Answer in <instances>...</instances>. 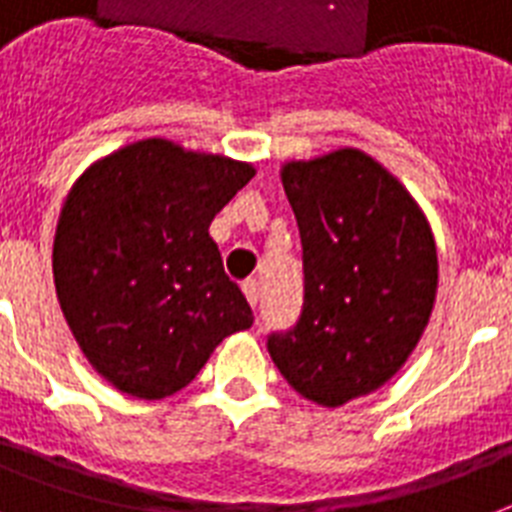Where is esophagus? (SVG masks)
<instances>
[{
	"mask_svg": "<svg viewBox=\"0 0 512 512\" xmlns=\"http://www.w3.org/2000/svg\"><path fill=\"white\" fill-rule=\"evenodd\" d=\"M241 289H244V295H247L249 305H252V308H257V303H260V281L247 279L244 284H241Z\"/></svg>",
	"mask_w": 512,
	"mask_h": 512,
	"instance_id": "obj_1",
	"label": "esophagus"
}]
</instances>
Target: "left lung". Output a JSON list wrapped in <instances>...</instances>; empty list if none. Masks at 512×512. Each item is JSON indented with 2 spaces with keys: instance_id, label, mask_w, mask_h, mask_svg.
<instances>
[{
  "instance_id": "1",
  "label": "left lung",
  "mask_w": 512,
  "mask_h": 512,
  "mask_svg": "<svg viewBox=\"0 0 512 512\" xmlns=\"http://www.w3.org/2000/svg\"><path fill=\"white\" fill-rule=\"evenodd\" d=\"M281 183L303 241V313L268 335L284 380L321 406L366 396L404 366L436 303L430 225L372 156L340 148L287 162Z\"/></svg>"
}]
</instances>
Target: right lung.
Returning <instances> with one entry per match:
<instances>
[{"mask_svg":"<svg viewBox=\"0 0 512 512\" xmlns=\"http://www.w3.org/2000/svg\"><path fill=\"white\" fill-rule=\"evenodd\" d=\"M255 177L228 156L148 138L84 172L60 209L52 273L60 308L95 372L159 401L201 372L252 308L209 236Z\"/></svg>","mask_w":512,"mask_h":512,"instance_id":"right-lung-1","label":"right lung"}]
</instances>
